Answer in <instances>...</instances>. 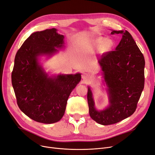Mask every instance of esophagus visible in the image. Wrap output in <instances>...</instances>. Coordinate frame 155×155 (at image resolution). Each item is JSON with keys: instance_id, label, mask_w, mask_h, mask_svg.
<instances>
[{"instance_id": "esophagus-1", "label": "esophagus", "mask_w": 155, "mask_h": 155, "mask_svg": "<svg viewBox=\"0 0 155 155\" xmlns=\"http://www.w3.org/2000/svg\"><path fill=\"white\" fill-rule=\"evenodd\" d=\"M82 78L84 80H88L90 79V76H89L87 73H83L82 75Z\"/></svg>"}]
</instances>
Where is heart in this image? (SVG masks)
I'll use <instances>...</instances> for the list:
<instances>
[{
    "mask_svg": "<svg viewBox=\"0 0 155 155\" xmlns=\"http://www.w3.org/2000/svg\"><path fill=\"white\" fill-rule=\"evenodd\" d=\"M93 45L96 47H99V50L101 53H105L112 48L113 43L110 39H105L103 37H97L93 41Z\"/></svg>",
    "mask_w": 155,
    "mask_h": 155,
    "instance_id": "1",
    "label": "heart"
}]
</instances>
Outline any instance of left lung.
<instances>
[{
	"label": "left lung",
	"mask_w": 155,
	"mask_h": 155,
	"mask_svg": "<svg viewBox=\"0 0 155 155\" xmlns=\"http://www.w3.org/2000/svg\"><path fill=\"white\" fill-rule=\"evenodd\" d=\"M110 34L121 35L120 41L115 51L104 53L99 60L108 87L109 106L97 111L89 87L87 92L90 116L104 126L116 124L131 116L144 85V58L132 36L127 31H113Z\"/></svg>",
	"instance_id": "left-lung-1"
}]
</instances>
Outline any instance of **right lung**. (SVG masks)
Segmentation results:
<instances>
[{
  "label": "right lung",
  "instance_id": "add662e5",
  "mask_svg": "<svg viewBox=\"0 0 155 155\" xmlns=\"http://www.w3.org/2000/svg\"><path fill=\"white\" fill-rule=\"evenodd\" d=\"M64 36L55 28L32 33L15 56L12 84L18 107L38 123L51 124L63 116L68 97L81 80V75L48 77L38 63V57L51 54L61 48Z\"/></svg>",
  "mask_w": 155,
  "mask_h": 155
}]
</instances>
